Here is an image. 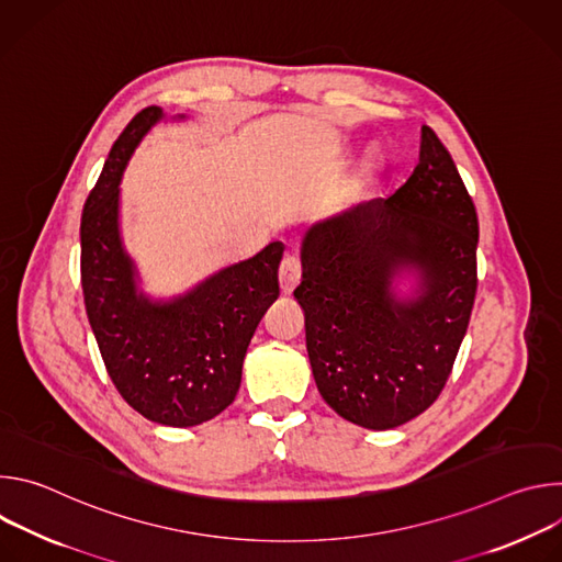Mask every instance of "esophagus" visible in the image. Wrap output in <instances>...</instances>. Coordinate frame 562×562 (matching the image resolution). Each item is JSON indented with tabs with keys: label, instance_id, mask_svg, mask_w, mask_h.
Listing matches in <instances>:
<instances>
[{
	"label": "esophagus",
	"instance_id": "esophagus-1",
	"mask_svg": "<svg viewBox=\"0 0 562 562\" xmlns=\"http://www.w3.org/2000/svg\"><path fill=\"white\" fill-rule=\"evenodd\" d=\"M278 278H280V289L282 293H291L302 278V262L297 256H284L278 269Z\"/></svg>",
	"mask_w": 562,
	"mask_h": 562
}]
</instances>
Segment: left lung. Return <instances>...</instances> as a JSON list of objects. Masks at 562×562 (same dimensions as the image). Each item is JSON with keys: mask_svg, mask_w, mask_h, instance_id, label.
<instances>
[{"mask_svg": "<svg viewBox=\"0 0 562 562\" xmlns=\"http://www.w3.org/2000/svg\"><path fill=\"white\" fill-rule=\"evenodd\" d=\"M475 247L473 200L429 126L403 187L308 228L293 297L317 391L338 416L382 431L436 403L469 327ZM403 268L422 278L412 303L390 293Z\"/></svg>", "mask_w": 562, "mask_h": 562, "instance_id": "obj_1", "label": "left lung"}]
</instances>
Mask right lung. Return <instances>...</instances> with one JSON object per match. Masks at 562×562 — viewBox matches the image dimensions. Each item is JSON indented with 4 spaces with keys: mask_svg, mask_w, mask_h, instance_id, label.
<instances>
[{
    "mask_svg": "<svg viewBox=\"0 0 562 562\" xmlns=\"http://www.w3.org/2000/svg\"><path fill=\"white\" fill-rule=\"evenodd\" d=\"M159 117L162 109L146 106L115 139L82 211L79 267L89 323L120 395L157 425L193 427L235 400L249 342L280 295L284 247L271 243L167 304L135 291L133 262L117 231L120 178Z\"/></svg>",
    "mask_w": 562,
    "mask_h": 562,
    "instance_id": "right-lung-1",
    "label": "right lung"
}]
</instances>
